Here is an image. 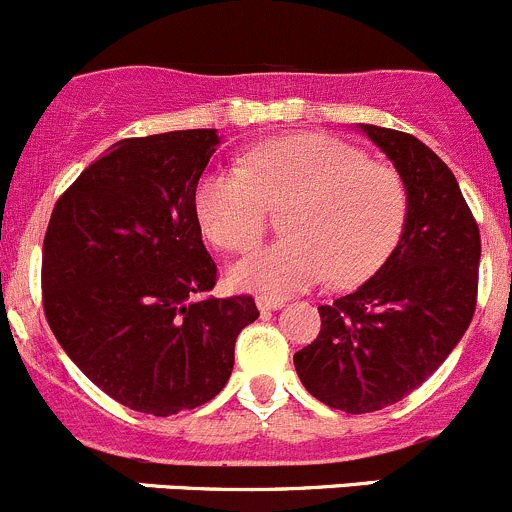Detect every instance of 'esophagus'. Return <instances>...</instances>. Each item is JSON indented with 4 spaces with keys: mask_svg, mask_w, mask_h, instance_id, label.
Here are the masks:
<instances>
[{
    "mask_svg": "<svg viewBox=\"0 0 512 512\" xmlns=\"http://www.w3.org/2000/svg\"><path fill=\"white\" fill-rule=\"evenodd\" d=\"M256 306H259V311H276L284 306V299H271V296H259L256 299Z\"/></svg>",
    "mask_w": 512,
    "mask_h": 512,
    "instance_id": "esophagus-1",
    "label": "esophagus"
}]
</instances>
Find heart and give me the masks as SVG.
Wrapping results in <instances>:
<instances>
[{
    "label": "heart",
    "instance_id": "heart-1",
    "mask_svg": "<svg viewBox=\"0 0 512 512\" xmlns=\"http://www.w3.org/2000/svg\"><path fill=\"white\" fill-rule=\"evenodd\" d=\"M284 206L289 238L236 261L228 271L236 289L281 299L329 274L337 286L362 284L405 231L407 191L397 170L324 133L269 140L243 168H213L198 180V223L223 251L256 246L271 208Z\"/></svg>",
    "mask_w": 512,
    "mask_h": 512
}]
</instances>
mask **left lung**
<instances>
[{"label":"left lung","mask_w":512,"mask_h":512,"mask_svg":"<svg viewBox=\"0 0 512 512\" xmlns=\"http://www.w3.org/2000/svg\"><path fill=\"white\" fill-rule=\"evenodd\" d=\"M359 130L405 183V231L372 279L319 306V337L294 354L309 394L349 415L394 405L445 362L475 314L480 269L478 223L452 170L415 135Z\"/></svg>","instance_id":"8db88e82"}]
</instances>
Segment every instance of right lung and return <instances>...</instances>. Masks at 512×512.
<instances>
[{
	"label": "right lung",
	"instance_id": "add662e5",
	"mask_svg": "<svg viewBox=\"0 0 512 512\" xmlns=\"http://www.w3.org/2000/svg\"><path fill=\"white\" fill-rule=\"evenodd\" d=\"M216 130L128 138L55 203L42 246V304L67 357L120 405L155 417L206 405L226 387L251 296L201 299L216 264L196 188Z\"/></svg>",
	"mask_w": 512,
	"mask_h": 512
}]
</instances>
